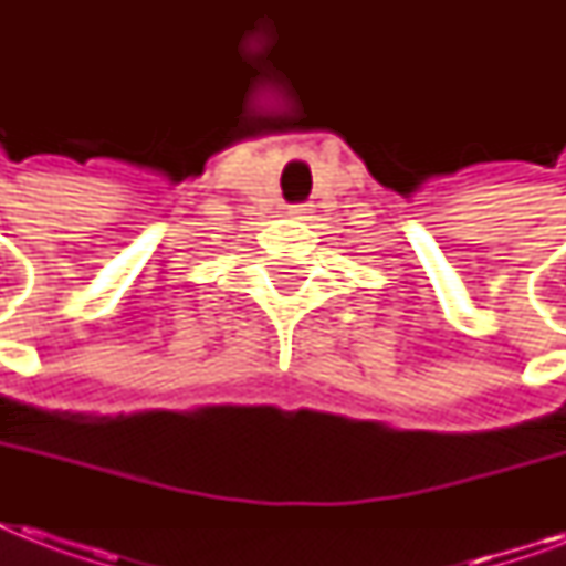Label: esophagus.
<instances>
[{
    "label": "esophagus",
    "mask_w": 566,
    "mask_h": 566,
    "mask_svg": "<svg viewBox=\"0 0 566 566\" xmlns=\"http://www.w3.org/2000/svg\"><path fill=\"white\" fill-rule=\"evenodd\" d=\"M291 213L293 217H311V213H314V205H293Z\"/></svg>",
    "instance_id": "1"
}]
</instances>
